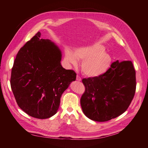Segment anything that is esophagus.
Here are the masks:
<instances>
[{
    "label": "esophagus",
    "mask_w": 148,
    "mask_h": 148,
    "mask_svg": "<svg viewBox=\"0 0 148 148\" xmlns=\"http://www.w3.org/2000/svg\"><path fill=\"white\" fill-rule=\"evenodd\" d=\"M77 81H78V82H80V81H82V78H80V77H79L78 75H77Z\"/></svg>",
    "instance_id": "esophagus-1"
}]
</instances>
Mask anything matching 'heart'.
I'll return each mask as SVG.
<instances>
[{
    "label": "heart",
    "mask_w": 148,
    "mask_h": 148,
    "mask_svg": "<svg viewBox=\"0 0 148 148\" xmlns=\"http://www.w3.org/2000/svg\"><path fill=\"white\" fill-rule=\"evenodd\" d=\"M104 51V47L99 44L78 47L73 52L66 49L65 60L73 65L77 64V59L82 60L81 68L85 76L89 78L100 77L109 71L112 63V57Z\"/></svg>",
    "instance_id": "obj_1"
}]
</instances>
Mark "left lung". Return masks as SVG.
<instances>
[{"mask_svg": "<svg viewBox=\"0 0 148 148\" xmlns=\"http://www.w3.org/2000/svg\"><path fill=\"white\" fill-rule=\"evenodd\" d=\"M80 99L84 114L96 122H106L127 110L136 91V72L131 61L112 63L104 75L84 78Z\"/></svg>", "mask_w": 148, "mask_h": 148, "instance_id": "obj_1", "label": "left lung"}]
</instances>
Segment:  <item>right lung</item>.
Wrapping results in <instances>:
<instances>
[{
	"label": "right lung",
	"mask_w": 148,
	"mask_h": 148,
	"mask_svg": "<svg viewBox=\"0 0 148 148\" xmlns=\"http://www.w3.org/2000/svg\"><path fill=\"white\" fill-rule=\"evenodd\" d=\"M38 32L18 52L12 69L10 85L18 105L39 119L50 118L59 109L60 97L75 81L73 70H65L62 52Z\"/></svg>",
	"instance_id": "right-lung-1"
}]
</instances>
